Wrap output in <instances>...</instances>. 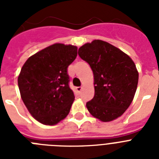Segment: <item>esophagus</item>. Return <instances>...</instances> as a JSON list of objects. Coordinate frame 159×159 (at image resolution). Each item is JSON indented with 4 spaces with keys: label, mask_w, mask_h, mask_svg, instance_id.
Returning <instances> with one entry per match:
<instances>
[{
    "label": "esophagus",
    "mask_w": 159,
    "mask_h": 159,
    "mask_svg": "<svg viewBox=\"0 0 159 159\" xmlns=\"http://www.w3.org/2000/svg\"><path fill=\"white\" fill-rule=\"evenodd\" d=\"M82 90V87H77V91L78 92H81V91Z\"/></svg>",
    "instance_id": "1"
}]
</instances>
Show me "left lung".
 <instances>
[{"mask_svg":"<svg viewBox=\"0 0 159 159\" xmlns=\"http://www.w3.org/2000/svg\"><path fill=\"white\" fill-rule=\"evenodd\" d=\"M94 76L95 95L87 102L90 114L102 122L116 120L129 108L135 95L139 72L131 57L111 43L95 39L78 49Z\"/></svg>","mask_w":159,"mask_h":159,"instance_id":"1","label":"left lung"}]
</instances>
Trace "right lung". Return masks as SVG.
Listing matches in <instances>:
<instances>
[{
	"label": "right lung",
	"instance_id": "right-lung-1",
	"mask_svg": "<svg viewBox=\"0 0 159 159\" xmlns=\"http://www.w3.org/2000/svg\"><path fill=\"white\" fill-rule=\"evenodd\" d=\"M77 47L54 43L26 60L18 77L24 104L36 120L54 125L69 114L74 94L67 67L77 57Z\"/></svg>",
	"mask_w": 159,
	"mask_h": 159
}]
</instances>
